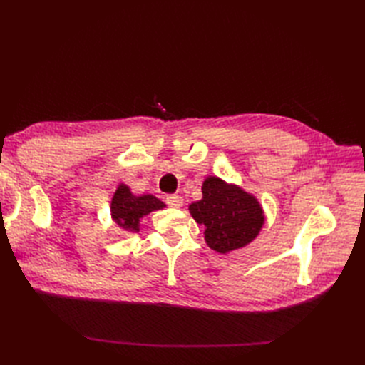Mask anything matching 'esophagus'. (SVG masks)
Segmentation results:
<instances>
[{"mask_svg":"<svg viewBox=\"0 0 365 365\" xmlns=\"http://www.w3.org/2000/svg\"><path fill=\"white\" fill-rule=\"evenodd\" d=\"M165 204H168L169 207L180 208V207H182V204H184V200H182L181 196H178V195H170V196L165 197Z\"/></svg>","mask_w":365,"mask_h":365,"instance_id":"34e87169","label":"esophagus"}]
</instances>
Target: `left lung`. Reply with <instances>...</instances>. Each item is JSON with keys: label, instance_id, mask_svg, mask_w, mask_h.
<instances>
[{"label": "left lung", "instance_id": "1", "mask_svg": "<svg viewBox=\"0 0 365 365\" xmlns=\"http://www.w3.org/2000/svg\"><path fill=\"white\" fill-rule=\"evenodd\" d=\"M189 210L196 222L205 228L207 245L220 254L248 245L264 224L256 197L217 176H208L204 181L202 200L190 204Z\"/></svg>", "mask_w": 365, "mask_h": 365}]
</instances>
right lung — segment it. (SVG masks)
<instances>
[{
	"label": "right lung",
	"instance_id": "1",
	"mask_svg": "<svg viewBox=\"0 0 365 365\" xmlns=\"http://www.w3.org/2000/svg\"><path fill=\"white\" fill-rule=\"evenodd\" d=\"M164 207L165 204L153 195L135 196L126 184H120L111 201V217L126 233H137L143 217Z\"/></svg>",
	"mask_w": 365,
	"mask_h": 365
}]
</instances>
